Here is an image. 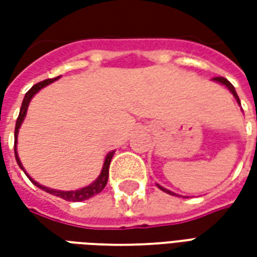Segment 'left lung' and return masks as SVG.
Instances as JSON below:
<instances>
[{
    "mask_svg": "<svg viewBox=\"0 0 257 257\" xmlns=\"http://www.w3.org/2000/svg\"><path fill=\"white\" fill-rule=\"evenodd\" d=\"M213 79H215V81H217V82H220V84L226 85L227 88H228V89L231 90V93H232V95H234V97L237 99L238 103H239V97H238L237 92H235V89H234V86H232V84H231V82H230V81H228V79L224 78V77H216V78H213ZM239 104H241V103H239ZM157 186H158V184H157ZM158 187H160V189H161L162 191H165V193L171 194V195H175V194H173L172 191H169V190L164 189V187H161V186H158Z\"/></svg>",
    "mask_w": 257,
    "mask_h": 257,
    "instance_id": "left-lung-1",
    "label": "left lung"
}]
</instances>
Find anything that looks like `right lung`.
Segmentation results:
<instances>
[{"label":"right lung","instance_id":"right-lung-1","mask_svg":"<svg viewBox=\"0 0 257 257\" xmlns=\"http://www.w3.org/2000/svg\"><path fill=\"white\" fill-rule=\"evenodd\" d=\"M58 78L59 77H56V78L44 79V81H41V82L33 85L30 89H29V92L26 93L25 99H23V103H22V107H20L19 117H18V119H16V126H15V158H16L18 165H19L22 169H23V167H22V164H20L19 157H18V151H16V140H18V132H19L20 125H22V122H23V119H25V117H26V112H27L29 103H30L31 97L36 95L38 90L41 89V88H44V86H47L48 84H51V82H53L55 79H58ZM112 156H114V151H111L110 154H107L106 160H104V165H103V169H101V173L99 175V178L96 179L93 183L89 184V186H86V187H84V189L75 190V191H58V190L48 189V187H44V186H41V184H38L37 182H34V180H33V179H31L30 176L27 175V173L26 172L25 173L27 175V176H29V179H30L31 182L36 184L37 187H40V189H42L44 191L52 194V195H56V197H59V198L66 199V201L79 202V201H84V199H88V198H90V197L96 195V194H99L101 190L106 187L107 180H108V169H110V162H111ZM23 171H25V169H23Z\"/></svg>","mask_w":257,"mask_h":257}]
</instances>
